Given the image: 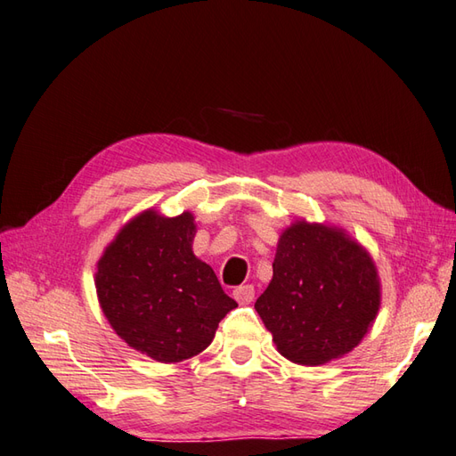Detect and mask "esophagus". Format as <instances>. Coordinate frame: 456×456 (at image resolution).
I'll return each mask as SVG.
<instances>
[{
	"label": "esophagus",
	"instance_id": "obj_1",
	"mask_svg": "<svg viewBox=\"0 0 456 456\" xmlns=\"http://www.w3.org/2000/svg\"><path fill=\"white\" fill-rule=\"evenodd\" d=\"M232 297H234L240 305H251L256 297V290L251 285H240L234 289V292H232Z\"/></svg>",
	"mask_w": 456,
	"mask_h": 456
}]
</instances>
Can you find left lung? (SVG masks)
I'll use <instances>...</instances> for the list:
<instances>
[{
  "instance_id": "8db88e82",
  "label": "left lung",
  "mask_w": 456,
  "mask_h": 456,
  "mask_svg": "<svg viewBox=\"0 0 456 456\" xmlns=\"http://www.w3.org/2000/svg\"><path fill=\"white\" fill-rule=\"evenodd\" d=\"M380 308L369 251L346 230L298 220L282 232L256 310L282 357L318 367L355 349Z\"/></svg>"
}]
</instances>
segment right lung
I'll list each match as a JSON object with an SVG mask.
<instances>
[{
	"mask_svg": "<svg viewBox=\"0 0 456 456\" xmlns=\"http://www.w3.org/2000/svg\"><path fill=\"white\" fill-rule=\"evenodd\" d=\"M195 216L154 208L120 228L97 263L101 310L117 336L159 362L199 355L236 308L210 265L193 254Z\"/></svg>",
	"mask_w": 456,
	"mask_h": 456,
	"instance_id": "right-lung-1",
	"label": "right lung"
}]
</instances>
